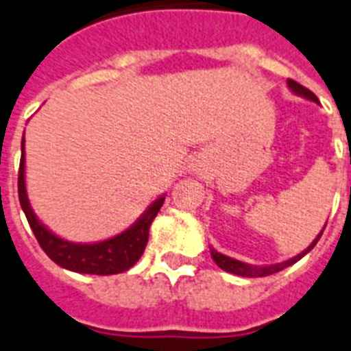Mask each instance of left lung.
I'll list each match as a JSON object with an SVG mask.
<instances>
[{
    "instance_id": "8db88e82",
    "label": "left lung",
    "mask_w": 351,
    "mask_h": 351,
    "mask_svg": "<svg viewBox=\"0 0 351 351\" xmlns=\"http://www.w3.org/2000/svg\"><path fill=\"white\" fill-rule=\"evenodd\" d=\"M289 86L290 90L294 93H298V95H303L306 97V99H310V101L317 102L319 99L315 97L314 92H310L308 88H304L303 84H299V82H295L294 79H289ZM324 230V229H323ZM321 234L323 232H319V236L314 240V243L310 245L308 249L303 250L301 254L295 256V258L289 259V261H285V263H279V265H270V267H250V265L247 263H241V261H238V259H232L229 258V256H223L220 254V252H216L215 249H210V254H213V259L216 261V265L220 267V269H223L225 272H230V274H236V276H243V278H263V276H269V274H274V272H279V270L287 269L289 265L295 263V261H299V259L303 258L306 252H310V250L314 249V245L317 243L319 238H321Z\"/></svg>"
}]
</instances>
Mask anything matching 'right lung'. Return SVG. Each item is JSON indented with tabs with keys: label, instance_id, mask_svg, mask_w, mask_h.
Listing matches in <instances>:
<instances>
[{
	"label": "right lung",
	"instance_id": "right-lung-1",
	"mask_svg": "<svg viewBox=\"0 0 351 351\" xmlns=\"http://www.w3.org/2000/svg\"><path fill=\"white\" fill-rule=\"evenodd\" d=\"M21 162H19L18 173V195L21 209L27 216L30 229L36 234L37 243L41 245V249L47 252V256L57 265H61L62 269L81 272V274H97V276H110L119 274L124 270L131 269L138 261L149 238L151 221L155 220L158 215L164 196L158 198L155 204L146 210V215L136 221L133 227L122 232V234L110 238L106 241H99L92 245H79L70 243L61 238L52 234L45 225L39 223L34 216L30 204H28L27 191H25V136L21 141Z\"/></svg>",
	"mask_w": 351,
	"mask_h": 351
}]
</instances>
